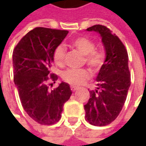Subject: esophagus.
Here are the masks:
<instances>
[{"mask_svg": "<svg viewBox=\"0 0 146 146\" xmlns=\"http://www.w3.org/2000/svg\"><path fill=\"white\" fill-rule=\"evenodd\" d=\"M70 89H71V91L75 92V91H76L78 89V88L76 87V86H70Z\"/></svg>", "mask_w": 146, "mask_h": 146, "instance_id": "esophagus-1", "label": "esophagus"}]
</instances>
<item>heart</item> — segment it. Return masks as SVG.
I'll return each instance as SVG.
<instances>
[{
  "mask_svg": "<svg viewBox=\"0 0 146 146\" xmlns=\"http://www.w3.org/2000/svg\"><path fill=\"white\" fill-rule=\"evenodd\" d=\"M72 45L84 55L86 64L91 70L96 71L103 64L104 55L100 51H97L95 43L86 37H79L72 40ZM66 48L64 45L59 44L53 50V62L58 66L64 63ZM62 80L71 85H80L89 78V73L86 69H68L62 74Z\"/></svg>",
  "mask_w": 146,
  "mask_h": 146,
  "instance_id": "heart-1",
  "label": "heart"
}]
</instances>
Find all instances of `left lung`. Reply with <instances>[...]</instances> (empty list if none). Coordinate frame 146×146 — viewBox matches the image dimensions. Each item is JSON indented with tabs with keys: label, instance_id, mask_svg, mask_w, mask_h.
I'll return each mask as SVG.
<instances>
[{
	"label": "left lung",
	"instance_id": "obj_1",
	"mask_svg": "<svg viewBox=\"0 0 146 146\" xmlns=\"http://www.w3.org/2000/svg\"><path fill=\"white\" fill-rule=\"evenodd\" d=\"M86 31L100 35L106 59L96 78L98 87L89 91L90 98L84 105L85 119L94 126H106L118 117L126 101L131 85L128 56L119 37L106 27L94 25Z\"/></svg>",
	"mask_w": 146,
	"mask_h": 146
}]
</instances>
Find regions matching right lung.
<instances>
[{
  "label": "right lung",
  "instance_id": "right-lung-1",
  "mask_svg": "<svg viewBox=\"0 0 146 146\" xmlns=\"http://www.w3.org/2000/svg\"><path fill=\"white\" fill-rule=\"evenodd\" d=\"M67 31L36 27L21 39L13 52L14 81L27 114L40 124H53L62 117L63 105L71 95L70 85L62 82L53 90L46 85L55 48L64 40Z\"/></svg>",
  "mask_w": 146,
  "mask_h": 146
}]
</instances>
